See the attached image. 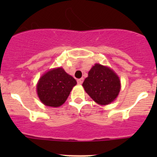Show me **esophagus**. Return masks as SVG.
<instances>
[{
	"instance_id": "esophagus-1",
	"label": "esophagus",
	"mask_w": 157,
	"mask_h": 157,
	"mask_svg": "<svg viewBox=\"0 0 157 157\" xmlns=\"http://www.w3.org/2000/svg\"><path fill=\"white\" fill-rule=\"evenodd\" d=\"M83 80H84V78H79V79H78L77 80L78 84H79V85H81L82 83L83 82Z\"/></svg>"
}]
</instances>
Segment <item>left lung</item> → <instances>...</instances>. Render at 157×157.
I'll return each mask as SVG.
<instances>
[{
  "label": "left lung",
  "instance_id": "8db88e82",
  "mask_svg": "<svg viewBox=\"0 0 157 157\" xmlns=\"http://www.w3.org/2000/svg\"><path fill=\"white\" fill-rule=\"evenodd\" d=\"M86 92L95 102L101 105L112 103L120 91V80L111 68L96 63L83 82Z\"/></svg>",
  "mask_w": 157,
  "mask_h": 157
}]
</instances>
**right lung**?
<instances>
[{
	"label": "right lung",
	"instance_id": "right-lung-1",
	"mask_svg": "<svg viewBox=\"0 0 157 157\" xmlns=\"http://www.w3.org/2000/svg\"><path fill=\"white\" fill-rule=\"evenodd\" d=\"M76 84V80L62 67L54 68L40 78L37 85V95L46 106L59 107L66 101Z\"/></svg>",
	"mask_w": 157,
	"mask_h": 157
}]
</instances>
